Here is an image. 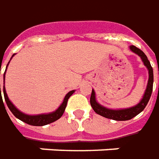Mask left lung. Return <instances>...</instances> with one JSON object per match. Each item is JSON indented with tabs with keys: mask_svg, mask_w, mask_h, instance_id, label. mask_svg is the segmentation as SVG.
Segmentation results:
<instances>
[{
	"mask_svg": "<svg viewBox=\"0 0 159 159\" xmlns=\"http://www.w3.org/2000/svg\"><path fill=\"white\" fill-rule=\"evenodd\" d=\"M129 49L141 57L143 64H144V66H146V68L148 69L149 79H148L147 87L145 89V92L143 94V98L141 99V101L137 105L131 107V108L123 109V110H111V109H108L106 107H103L102 105H101L100 103L97 102L96 94H95L94 89H92L91 96H90V105L93 108L94 111L97 114L104 116L106 118H109V119H113V120L116 121H126L133 118L134 116L139 115L140 112L143 111V109L147 105L148 102L151 98V96H152V89H153V70H152V65L148 60L147 57L145 56V54L141 49H139L133 45L129 46Z\"/></svg>",
	"mask_w": 159,
	"mask_h": 159,
	"instance_id": "left-lung-1",
	"label": "left lung"
}]
</instances>
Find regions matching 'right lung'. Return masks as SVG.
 I'll return each mask as SVG.
<instances>
[{"instance_id": "1", "label": "right lung", "mask_w": 159, "mask_h": 159, "mask_svg": "<svg viewBox=\"0 0 159 159\" xmlns=\"http://www.w3.org/2000/svg\"><path fill=\"white\" fill-rule=\"evenodd\" d=\"M15 56V54L12 56V57ZM11 57V58H12ZM9 63V61H8ZM7 63V65H8ZM7 68H6V70H7ZM6 70L4 72V75H3V78H5V73ZM1 74V73H0ZM75 92V90H71L69 93L67 94L65 96V98L63 99V102H61V104L59 106V108L57 109V111H53L51 113H48V114H40V115H34V116H31V115H27L25 113H22L21 111H20L17 108H16L12 102L8 99L7 98V95L6 93V89L5 86L3 85V94H4V98H5V101L7 103L8 109L10 110L12 113L14 114V116L17 117L18 119H20V121L24 122L26 124L30 125H34V126H43V125H48V124H51L55 121L58 120L62 114L64 113L65 111V108L67 106V102H68V99L70 98V96L72 94ZM0 93H1V84H0Z\"/></svg>"}]
</instances>
